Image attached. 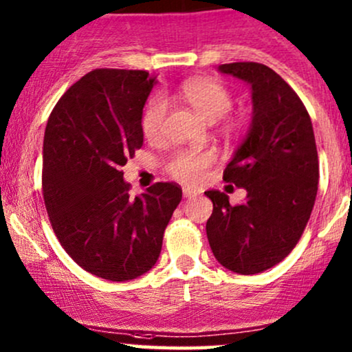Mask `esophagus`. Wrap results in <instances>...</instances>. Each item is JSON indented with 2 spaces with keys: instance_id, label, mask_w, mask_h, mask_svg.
Instances as JSON below:
<instances>
[{
  "instance_id": "1",
  "label": "esophagus",
  "mask_w": 352,
  "mask_h": 352,
  "mask_svg": "<svg viewBox=\"0 0 352 352\" xmlns=\"http://www.w3.org/2000/svg\"><path fill=\"white\" fill-rule=\"evenodd\" d=\"M183 194H184V197L186 199H191V197H194V196H197V192L196 189H192V188H183Z\"/></svg>"
}]
</instances>
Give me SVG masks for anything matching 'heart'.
Here are the masks:
<instances>
[{"instance_id": "1", "label": "heart", "mask_w": 352, "mask_h": 352, "mask_svg": "<svg viewBox=\"0 0 352 352\" xmlns=\"http://www.w3.org/2000/svg\"><path fill=\"white\" fill-rule=\"evenodd\" d=\"M179 95L191 109L208 122H216L232 109V94L229 89L209 77H192L179 87ZM168 111L166 98L156 95L148 102L143 111L142 128L146 138H158L163 133L164 117ZM210 151L181 150L176 151L166 163V171L181 183L196 184L204 177L206 169L214 163Z\"/></svg>"}]
</instances>
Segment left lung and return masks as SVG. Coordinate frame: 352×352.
<instances>
[{"instance_id": "obj_1", "label": "left lung", "mask_w": 352, "mask_h": 352, "mask_svg": "<svg viewBox=\"0 0 352 352\" xmlns=\"http://www.w3.org/2000/svg\"><path fill=\"white\" fill-rule=\"evenodd\" d=\"M219 72L252 90L249 131L224 171L247 197L232 206L224 192H204L214 204L206 232L222 267L254 275L282 262L308 224L320 179L315 133L303 102L275 70L232 62Z\"/></svg>"}]
</instances>
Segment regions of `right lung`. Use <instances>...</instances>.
Returning <instances> with one entry per match:
<instances>
[{
  "label": "right lung",
  "instance_id": "add662e5",
  "mask_svg": "<svg viewBox=\"0 0 352 352\" xmlns=\"http://www.w3.org/2000/svg\"><path fill=\"white\" fill-rule=\"evenodd\" d=\"M155 84L144 70L95 69L62 95L45 126L43 194L54 232L77 265L110 282L155 267L183 197L176 183L131 197L123 179L122 166L143 146Z\"/></svg>",
  "mask_w": 352,
  "mask_h": 352
}]
</instances>
